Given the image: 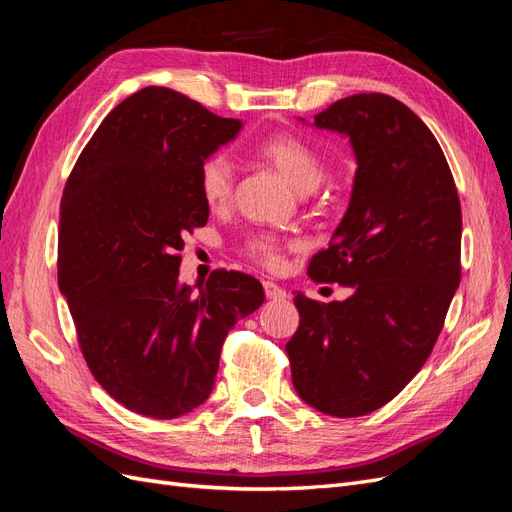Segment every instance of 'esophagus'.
I'll return each mask as SVG.
<instances>
[{"label":"esophagus","instance_id":"esophagus-1","mask_svg":"<svg viewBox=\"0 0 512 512\" xmlns=\"http://www.w3.org/2000/svg\"><path fill=\"white\" fill-rule=\"evenodd\" d=\"M262 286H265V294H267V299H273V301H284L288 294H286V290L282 288V286H277L275 282H262Z\"/></svg>","mask_w":512,"mask_h":512}]
</instances>
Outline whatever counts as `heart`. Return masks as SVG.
<instances>
[{
  "mask_svg": "<svg viewBox=\"0 0 512 512\" xmlns=\"http://www.w3.org/2000/svg\"><path fill=\"white\" fill-rule=\"evenodd\" d=\"M256 156L280 170L299 192L316 190L324 179V164L316 149L299 136L273 134L256 145ZM198 183L200 194L209 205H224L235 188V166L222 153H215L200 164ZM247 250L267 265H275L280 260V245L267 235L254 237L247 243Z\"/></svg>",
  "mask_w": 512,
  "mask_h": 512,
  "instance_id": "obj_1",
  "label": "heart"
}]
</instances>
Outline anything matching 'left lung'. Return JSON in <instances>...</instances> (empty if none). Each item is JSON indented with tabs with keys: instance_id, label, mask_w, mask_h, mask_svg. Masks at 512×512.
Instances as JSON below:
<instances>
[{
	"instance_id": "8db88e82",
	"label": "left lung",
	"mask_w": 512,
	"mask_h": 512,
	"mask_svg": "<svg viewBox=\"0 0 512 512\" xmlns=\"http://www.w3.org/2000/svg\"><path fill=\"white\" fill-rule=\"evenodd\" d=\"M312 126L348 138L356 173L329 250L307 273L352 294L320 303L299 292L286 352L305 404L363 416L389 404L436 344L461 280V205L436 136L399 100L356 94Z\"/></svg>"
}]
</instances>
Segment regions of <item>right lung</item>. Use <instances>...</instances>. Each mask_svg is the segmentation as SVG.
<instances>
[{
  "mask_svg": "<svg viewBox=\"0 0 512 512\" xmlns=\"http://www.w3.org/2000/svg\"><path fill=\"white\" fill-rule=\"evenodd\" d=\"M241 128L145 87L104 117L64 188L57 284L91 374L136 414L166 421L205 404L228 331L265 303L239 271L179 284L183 237L209 220L200 164Z\"/></svg>",
  "mask_w": 512,
  "mask_h": 512,
  "instance_id": "right-lung-1",
  "label": "right lung"
}]
</instances>
